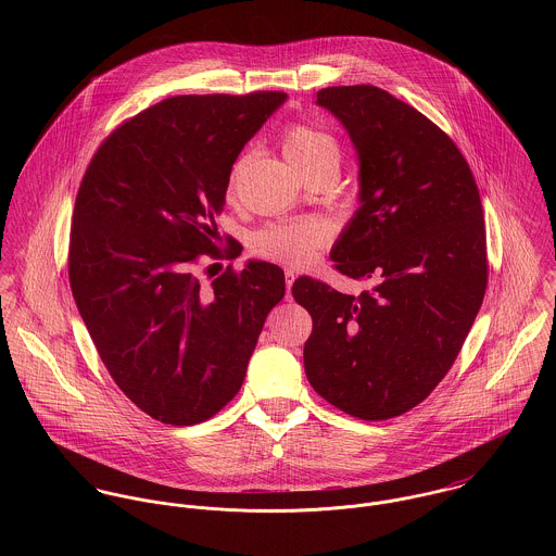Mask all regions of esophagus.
<instances>
[{"label": "esophagus", "instance_id": "esophagus-1", "mask_svg": "<svg viewBox=\"0 0 556 556\" xmlns=\"http://www.w3.org/2000/svg\"><path fill=\"white\" fill-rule=\"evenodd\" d=\"M295 271H291V269H287L285 271V282H287V298H291V287H293V282H295Z\"/></svg>", "mask_w": 556, "mask_h": 556}]
</instances>
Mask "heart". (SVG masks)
I'll return each instance as SVG.
<instances>
[{
    "label": "heart",
    "instance_id": "b5f03b06",
    "mask_svg": "<svg viewBox=\"0 0 556 556\" xmlns=\"http://www.w3.org/2000/svg\"><path fill=\"white\" fill-rule=\"evenodd\" d=\"M285 156L300 170L308 173L323 164H338L340 162V148L336 139L325 132L313 128L308 124H293L287 128L282 137ZM238 166L229 179V192L233 190ZM331 238V229L327 223L317 218L295 220V223H280L258 231L252 238L254 254L287 263V265H304L315 258L318 250Z\"/></svg>",
    "mask_w": 556,
    "mask_h": 556
}]
</instances>
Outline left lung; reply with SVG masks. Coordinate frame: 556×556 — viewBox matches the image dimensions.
<instances>
[{
    "label": "left lung",
    "instance_id": "1",
    "mask_svg": "<svg viewBox=\"0 0 556 556\" xmlns=\"http://www.w3.org/2000/svg\"><path fill=\"white\" fill-rule=\"evenodd\" d=\"M317 104L342 122L359 159V210L329 256L370 289L346 295L295 280L291 293L313 317L304 368L329 404L381 421L430 396L479 313L488 282L479 190L456 143L386 89L325 87Z\"/></svg>",
    "mask_w": 556,
    "mask_h": 556
}]
</instances>
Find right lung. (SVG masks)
Masks as SVG:
<instances>
[{
  "label": "right lung",
  "instance_id": "1",
  "mask_svg": "<svg viewBox=\"0 0 556 556\" xmlns=\"http://www.w3.org/2000/svg\"><path fill=\"white\" fill-rule=\"evenodd\" d=\"M285 98H166L113 130L83 175L71 289L117 388L162 424H201L233 400L285 298L274 263L229 265L207 289L194 269L201 254L223 256L216 216L233 162Z\"/></svg>",
  "mask_w": 556,
  "mask_h": 556
}]
</instances>
